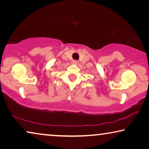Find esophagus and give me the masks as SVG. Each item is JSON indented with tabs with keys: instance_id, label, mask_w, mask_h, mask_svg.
<instances>
[{
	"instance_id": "1",
	"label": "esophagus",
	"mask_w": 149,
	"mask_h": 149,
	"mask_svg": "<svg viewBox=\"0 0 149 149\" xmlns=\"http://www.w3.org/2000/svg\"><path fill=\"white\" fill-rule=\"evenodd\" d=\"M72 63H73V64H74V65H77V63H78V62H77V60H73Z\"/></svg>"
}]
</instances>
